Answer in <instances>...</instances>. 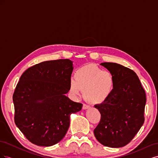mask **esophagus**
I'll return each instance as SVG.
<instances>
[{"instance_id": "34e87169", "label": "esophagus", "mask_w": 158, "mask_h": 158, "mask_svg": "<svg viewBox=\"0 0 158 158\" xmlns=\"http://www.w3.org/2000/svg\"><path fill=\"white\" fill-rule=\"evenodd\" d=\"M89 107H89V106H88V105L85 104V103L83 104V106H82V109H88V108H89Z\"/></svg>"}]
</instances>
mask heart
<instances>
[{
	"label": "heart",
	"mask_w": 158,
	"mask_h": 158,
	"mask_svg": "<svg viewBox=\"0 0 158 158\" xmlns=\"http://www.w3.org/2000/svg\"><path fill=\"white\" fill-rule=\"evenodd\" d=\"M114 87L115 77L112 72L88 64L75 71L74 78L69 81V89L74 98L80 96L84 90V96L88 102L99 104L111 96Z\"/></svg>",
	"instance_id": "obj_1"
}]
</instances>
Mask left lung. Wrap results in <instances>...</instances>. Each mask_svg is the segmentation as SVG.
Segmentation results:
<instances>
[{
	"instance_id": "obj_1",
	"label": "left lung",
	"mask_w": 158,
	"mask_h": 158,
	"mask_svg": "<svg viewBox=\"0 0 158 158\" xmlns=\"http://www.w3.org/2000/svg\"><path fill=\"white\" fill-rule=\"evenodd\" d=\"M114 74L115 87L106 102L94 106L101 119L94 132L103 146L120 148L130 142L144 122L145 91L132 70L113 63L100 64Z\"/></svg>"
}]
</instances>
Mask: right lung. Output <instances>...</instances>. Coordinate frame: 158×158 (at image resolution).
Here are the masks:
<instances>
[{"instance_id": "right-lung-1", "label": "right lung", "mask_w": 158, "mask_h": 158, "mask_svg": "<svg viewBox=\"0 0 158 158\" xmlns=\"http://www.w3.org/2000/svg\"><path fill=\"white\" fill-rule=\"evenodd\" d=\"M73 70L70 60L59 59L37 64L21 76L12 97L14 122L33 144H57L68 131L70 114L82 109V103L65 95Z\"/></svg>"}]
</instances>
